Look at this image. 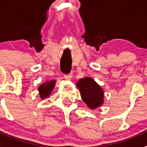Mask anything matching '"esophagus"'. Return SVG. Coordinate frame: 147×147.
Returning <instances> with one entry per match:
<instances>
[{"instance_id":"obj_1","label":"esophagus","mask_w":147,"mask_h":147,"mask_svg":"<svg viewBox=\"0 0 147 147\" xmlns=\"http://www.w3.org/2000/svg\"><path fill=\"white\" fill-rule=\"evenodd\" d=\"M65 78L67 80H70L71 78H72V74H65Z\"/></svg>"}]
</instances>
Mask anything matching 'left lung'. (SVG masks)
I'll return each instance as SVG.
<instances>
[{
  "label": "left lung",
  "instance_id": "obj_1",
  "mask_svg": "<svg viewBox=\"0 0 147 147\" xmlns=\"http://www.w3.org/2000/svg\"><path fill=\"white\" fill-rule=\"evenodd\" d=\"M81 93L82 100L91 109L100 107L104 102V92L102 88L93 79L86 77L79 80L76 83Z\"/></svg>",
  "mask_w": 147,
  "mask_h": 147
}]
</instances>
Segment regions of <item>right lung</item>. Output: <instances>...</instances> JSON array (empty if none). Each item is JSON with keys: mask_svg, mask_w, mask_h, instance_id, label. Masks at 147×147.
I'll return each mask as SVG.
<instances>
[{"mask_svg": "<svg viewBox=\"0 0 147 147\" xmlns=\"http://www.w3.org/2000/svg\"><path fill=\"white\" fill-rule=\"evenodd\" d=\"M55 83V81L52 80L50 82H45L43 84H42L41 86H40L38 88L39 92H40V98L42 99L45 98H47L49 96L50 93L52 92L53 88H54Z\"/></svg>", "mask_w": 147, "mask_h": 147, "instance_id": "right-lung-1", "label": "right lung"}]
</instances>
